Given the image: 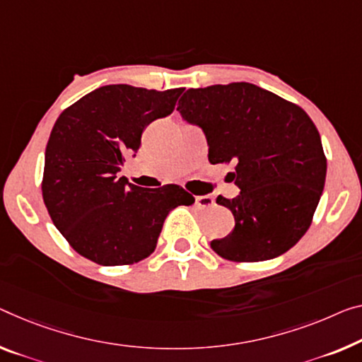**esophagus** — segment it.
I'll return each instance as SVG.
<instances>
[{
	"label": "esophagus",
	"mask_w": 362,
	"mask_h": 362,
	"mask_svg": "<svg viewBox=\"0 0 362 362\" xmlns=\"http://www.w3.org/2000/svg\"><path fill=\"white\" fill-rule=\"evenodd\" d=\"M196 205L199 209H210L215 205V199L212 196H197Z\"/></svg>",
	"instance_id": "obj_1"
}]
</instances>
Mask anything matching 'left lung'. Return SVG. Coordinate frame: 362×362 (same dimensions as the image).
Returning <instances> with one entry per match:
<instances>
[{
    "label": "left lung",
    "instance_id": "1",
    "mask_svg": "<svg viewBox=\"0 0 362 362\" xmlns=\"http://www.w3.org/2000/svg\"><path fill=\"white\" fill-rule=\"evenodd\" d=\"M204 131L209 162L230 163L239 196H218L235 228L210 243L220 257L260 262L285 254L313 223L327 158L313 119L298 105L249 82L189 88L177 102Z\"/></svg>",
    "mask_w": 362,
    "mask_h": 362
}]
</instances>
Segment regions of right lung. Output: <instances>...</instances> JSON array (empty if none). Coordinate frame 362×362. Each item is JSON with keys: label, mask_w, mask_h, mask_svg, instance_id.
Segmentation results:
<instances>
[{"label": "right lung", "mask_w": 362, "mask_h": 362, "mask_svg": "<svg viewBox=\"0 0 362 362\" xmlns=\"http://www.w3.org/2000/svg\"><path fill=\"white\" fill-rule=\"evenodd\" d=\"M185 88L103 86L66 108L45 150L43 202L66 241L92 262L115 267L148 257L163 221L194 197L177 185L139 187L116 173L152 121L173 113Z\"/></svg>", "instance_id": "obj_1"}]
</instances>
